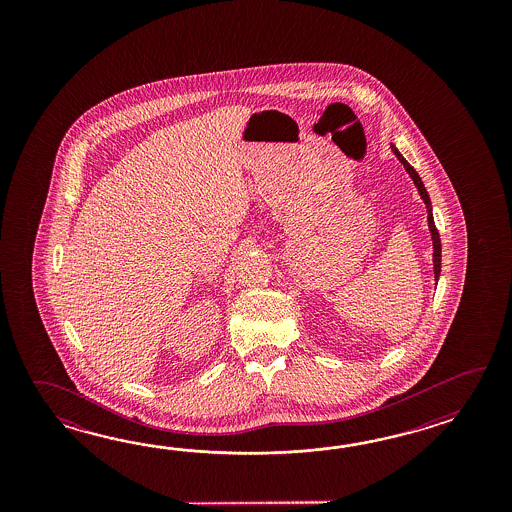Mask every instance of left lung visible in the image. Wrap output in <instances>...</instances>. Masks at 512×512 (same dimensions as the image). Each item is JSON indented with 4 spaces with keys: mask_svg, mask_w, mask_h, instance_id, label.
<instances>
[{
    "mask_svg": "<svg viewBox=\"0 0 512 512\" xmlns=\"http://www.w3.org/2000/svg\"><path fill=\"white\" fill-rule=\"evenodd\" d=\"M390 148H392L393 155L401 161V164L404 166V170L408 172L410 175V179L414 181L415 188H417V192H419V196L423 199V203L426 205V216H428V230H430V236H432V261H434V280L435 285H437V280H439V274H441V238H439V232L435 229L434 223V214H432V201H430V196H428V192H426L425 185H423V179L419 177V174L415 172L414 166L408 163L406 159L403 157V153L399 152L393 144H390Z\"/></svg>",
    "mask_w": 512,
    "mask_h": 512,
    "instance_id": "8db88e82",
    "label": "left lung"
}]
</instances>
